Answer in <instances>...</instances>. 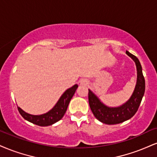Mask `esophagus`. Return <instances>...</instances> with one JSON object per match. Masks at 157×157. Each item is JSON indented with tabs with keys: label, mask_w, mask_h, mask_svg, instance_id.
Instances as JSON below:
<instances>
[{
	"label": "esophagus",
	"mask_w": 157,
	"mask_h": 157,
	"mask_svg": "<svg viewBox=\"0 0 157 157\" xmlns=\"http://www.w3.org/2000/svg\"><path fill=\"white\" fill-rule=\"evenodd\" d=\"M80 83L81 86H87V85L88 84V80H86V79H82V80L80 81Z\"/></svg>",
	"instance_id": "esophagus-1"
}]
</instances>
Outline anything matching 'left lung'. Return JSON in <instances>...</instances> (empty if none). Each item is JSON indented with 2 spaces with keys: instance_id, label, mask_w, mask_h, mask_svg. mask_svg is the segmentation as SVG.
<instances>
[{
  "instance_id": "left-lung-1",
  "label": "left lung",
  "mask_w": 157,
  "mask_h": 157,
  "mask_svg": "<svg viewBox=\"0 0 157 157\" xmlns=\"http://www.w3.org/2000/svg\"><path fill=\"white\" fill-rule=\"evenodd\" d=\"M126 53L135 62L137 75L135 90L126 102L119 107H107L100 101L91 90H88V102L90 109L97 119L105 124H117L130 119L138 109L144 95L145 84L141 64L138 58L134 55L128 51H126Z\"/></svg>"
}]
</instances>
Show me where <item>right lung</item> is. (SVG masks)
<instances>
[{"mask_svg": "<svg viewBox=\"0 0 157 157\" xmlns=\"http://www.w3.org/2000/svg\"><path fill=\"white\" fill-rule=\"evenodd\" d=\"M77 87L78 86L76 84L66 90L62 94L56 105L52 107V109H50L49 112L44 113V114L39 115V116L28 114V113L22 110L20 107H17L19 113L25 119L28 121L29 122L33 123L36 125L40 126H48L52 125L55 123L58 122L63 117L67 109L68 105H69L71 98L76 91Z\"/></svg>", "mask_w": 157, "mask_h": 157, "instance_id": "right-lung-1", "label": "right lung"}]
</instances>
